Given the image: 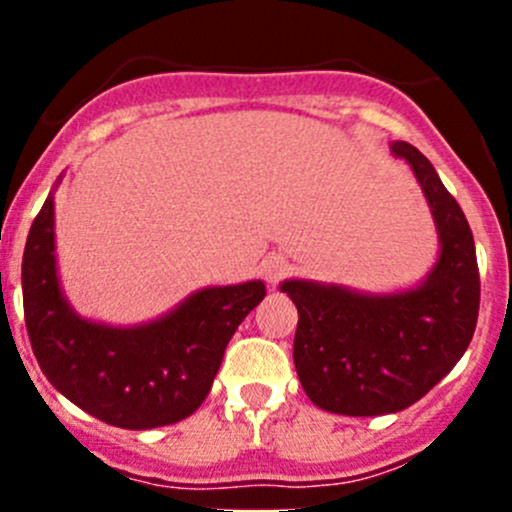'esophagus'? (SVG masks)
I'll return each instance as SVG.
<instances>
[{
  "mask_svg": "<svg viewBox=\"0 0 512 512\" xmlns=\"http://www.w3.org/2000/svg\"><path fill=\"white\" fill-rule=\"evenodd\" d=\"M287 272H289V262L285 260V257L272 255L262 262V275H265V280L270 282V285H277V282H280Z\"/></svg>",
  "mask_w": 512,
  "mask_h": 512,
  "instance_id": "obj_1",
  "label": "esophagus"
}]
</instances>
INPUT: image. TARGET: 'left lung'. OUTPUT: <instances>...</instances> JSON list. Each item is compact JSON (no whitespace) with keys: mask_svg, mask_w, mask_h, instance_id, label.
I'll use <instances>...</instances> for the list:
<instances>
[{"mask_svg":"<svg viewBox=\"0 0 512 512\" xmlns=\"http://www.w3.org/2000/svg\"><path fill=\"white\" fill-rule=\"evenodd\" d=\"M409 160L441 235V257L418 289L366 297L334 285L285 282L299 312L294 366L309 399L344 416L409 409L456 366L471 344L480 307L476 245L461 205L411 143Z\"/></svg>","mask_w":512,"mask_h":512,"instance_id":"obj_1","label":"left lung"}]
</instances>
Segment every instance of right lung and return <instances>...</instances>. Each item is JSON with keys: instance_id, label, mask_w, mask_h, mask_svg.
Returning <instances> with one entry per match:
<instances>
[{"instance_id": "right-lung-1", "label": "right lung", "mask_w": 512, "mask_h": 512, "mask_svg": "<svg viewBox=\"0 0 512 512\" xmlns=\"http://www.w3.org/2000/svg\"><path fill=\"white\" fill-rule=\"evenodd\" d=\"M22 294L29 342L54 389L111 426L146 431L180 421L203 404L237 324L267 292L262 282L210 287L136 329L79 319L56 280L49 193L24 247Z\"/></svg>"}]
</instances>
